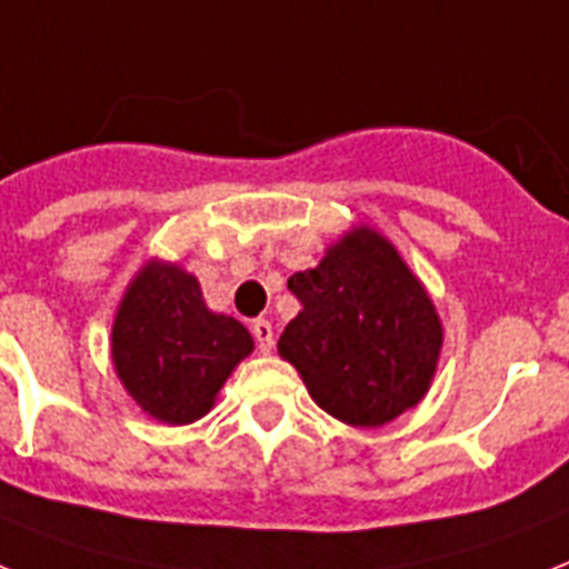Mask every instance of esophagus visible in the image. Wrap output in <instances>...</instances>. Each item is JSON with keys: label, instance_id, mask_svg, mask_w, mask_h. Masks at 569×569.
<instances>
[{"label": "esophagus", "instance_id": "1", "mask_svg": "<svg viewBox=\"0 0 569 569\" xmlns=\"http://www.w3.org/2000/svg\"><path fill=\"white\" fill-rule=\"evenodd\" d=\"M251 332H253V341H257V348H260V353H269V350L274 348V330H271V325L266 321V318H253Z\"/></svg>", "mask_w": 569, "mask_h": 569}]
</instances>
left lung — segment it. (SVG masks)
I'll use <instances>...</instances> for the list:
<instances>
[{"label":"left lung","instance_id":"left-lung-1","mask_svg":"<svg viewBox=\"0 0 569 569\" xmlns=\"http://www.w3.org/2000/svg\"><path fill=\"white\" fill-rule=\"evenodd\" d=\"M298 318L277 341L332 418L380 427L427 395L441 321L389 239L359 228L316 269L289 277Z\"/></svg>","mask_w":569,"mask_h":569}]
</instances>
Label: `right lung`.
<instances>
[{
    "instance_id": "right-lung-1",
    "label": "right lung",
    "mask_w": 569,
    "mask_h": 569,
    "mask_svg": "<svg viewBox=\"0 0 569 569\" xmlns=\"http://www.w3.org/2000/svg\"><path fill=\"white\" fill-rule=\"evenodd\" d=\"M251 350V332L237 318L210 312L196 277L163 262L137 274L113 325L119 380L163 423H192L210 412Z\"/></svg>"
}]
</instances>
